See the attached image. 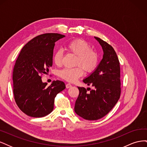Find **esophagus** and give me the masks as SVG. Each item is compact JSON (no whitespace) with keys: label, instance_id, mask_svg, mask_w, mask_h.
<instances>
[{"label":"esophagus","instance_id":"esophagus-1","mask_svg":"<svg viewBox=\"0 0 147 147\" xmlns=\"http://www.w3.org/2000/svg\"><path fill=\"white\" fill-rule=\"evenodd\" d=\"M65 87H66V88H70L72 87V84H70V83H67L65 84Z\"/></svg>","mask_w":147,"mask_h":147}]
</instances>
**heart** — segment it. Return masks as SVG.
I'll return each instance as SVG.
<instances>
[{
	"label": "heart",
	"instance_id": "obj_1",
	"mask_svg": "<svg viewBox=\"0 0 147 147\" xmlns=\"http://www.w3.org/2000/svg\"><path fill=\"white\" fill-rule=\"evenodd\" d=\"M67 50L77 56L76 65L74 68H64L60 70L61 78L69 82H75L86 72L91 73L94 71L99 64V55L97 53L91 50L89 43L81 38H77L69 42L66 45ZM53 61L56 65H61L63 61V53L57 51L53 57Z\"/></svg>",
	"mask_w": 147,
	"mask_h": 147
}]
</instances>
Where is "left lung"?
<instances>
[{
    "instance_id": "left-lung-1",
    "label": "left lung",
    "mask_w": 147,
    "mask_h": 147,
    "mask_svg": "<svg viewBox=\"0 0 147 147\" xmlns=\"http://www.w3.org/2000/svg\"><path fill=\"white\" fill-rule=\"evenodd\" d=\"M104 51L103 58L96 70L83 80L88 85L94 87H78L79 95L74 110L87 120H97L109 113L117 103L121 94L120 66L113 48L99 37H94ZM89 88L90 91L87 92Z\"/></svg>"
}]
</instances>
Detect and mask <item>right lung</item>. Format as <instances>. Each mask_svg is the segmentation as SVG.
I'll list each match as a JSON object with an SVG mask.
<instances>
[{
	"instance_id": "obj_1",
	"label": "right lung",
	"mask_w": 147,
	"mask_h": 147,
	"mask_svg": "<svg viewBox=\"0 0 147 147\" xmlns=\"http://www.w3.org/2000/svg\"><path fill=\"white\" fill-rule=\"evenodd\" d=\"M64 37L55 33L39 35L26 44L16 61L13 71L15 100L29 117L40 118L50 113L55 97L65 88L62 81H53L47 86L41 80L53 65L55 42Z\"/></svg>"
}]
</instances>
